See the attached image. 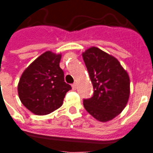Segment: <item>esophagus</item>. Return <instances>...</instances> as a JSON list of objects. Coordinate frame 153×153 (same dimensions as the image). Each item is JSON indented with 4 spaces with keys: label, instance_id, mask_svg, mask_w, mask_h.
<instances>
[{
    "label": "esophagus",
    "instance_id": "1",
    "mask_svg": "<svg viewBox=\"0 0 153 153\" xmlns=\"http://www.w3.org/2000/svg\"><path fill=\"white\" fill-rule=\"evenodd\" d=\"M72 88H73V90L76 89V88H77L76 83H73V84H72Z\"/></svg>",
    "mask_w": 153,
    "mask_h": 153
}]
</instances>
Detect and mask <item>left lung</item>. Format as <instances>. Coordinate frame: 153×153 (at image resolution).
I'll list each match as a JSON object with an SVG mask.
<instances>
[{
  "label": "left lung",
  "instance_id": "left-lung-1",
  "mask_svg": "<svg viewBox=\"0 0 153 153\" xmlns=\"http://www.w3.org/2000/svg\"><path fill=\"white\" fill-rule=\"evenodd\" d=\"M94 93L83 100L88 112L101 122L111 120L128 103L130 81L119 60L99 48L92 47L82 53Z\"/></svg>",
  "mask_w": 153,
  "mask_h": 153
}]
</instances>
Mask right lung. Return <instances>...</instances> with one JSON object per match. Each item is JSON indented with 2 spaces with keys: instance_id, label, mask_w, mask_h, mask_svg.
<instances>
[{
  "instance_id": "add662e5",
  "label": "right lung",
  "mask_w": 153,
  "mask_h": 153,
  "mask_svg": "<svg viewBox=\"0 0 153 153\" xmlns=\"http://www.w3.org/2000/svg\"><path fill=\"white\" fill-rule=\"evenodd\" d=\"M61 54L47 51L33 61L22 74L18 83L22 104L38 115L50 114L62 106L71 86L64 79L60 69Z\"/></svg>"
}]
</instances>
